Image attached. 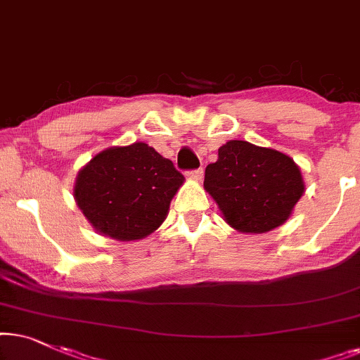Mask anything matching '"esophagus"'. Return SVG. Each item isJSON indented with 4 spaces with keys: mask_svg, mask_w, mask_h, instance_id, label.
<instances>
[{
    "mask_svg": "<svg viewBox=\"0 0 360 360\" xmlns=\"http://www.w3.org/2000/svg\"><path fill=\"white\" fill-rule=\"evenodd\" d=\"M186 174H188L191 179H195V181H200L202 179V176H204V169L202 167H199V169H193V171H188L186 172Z\"/></svg>",
    "mask_w": 360,
    "mask_h": 360,
    "instance_id": "34e87169",
    "label": "esophagus"
}]
</instances>
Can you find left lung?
Returning a JSON list of instances; mask_svg holds the SVG:
<instances>
[{
  "label": "left lung",
  "mask_w": 360,
  "mask_h": 360,
  "mask_svg": "<svg viewBox=\"0 0 360 360\" xmlns=\"http://www.w3.org/2000/svg\"><path fill=\"white\" fill-rule=\"evenodd\" d=\"M204 188L225 222L238 232L263 233L285 224L304 193L303 176L290 156L232 140L205 167Z\"/></svg>",
  "instance_id": "left-lung-1"
}]
</instances>
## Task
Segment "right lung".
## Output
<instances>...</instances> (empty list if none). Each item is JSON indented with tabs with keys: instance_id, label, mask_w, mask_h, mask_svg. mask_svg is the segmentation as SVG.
<instances>
[{
	"instance_id": "add662e5",
	"label": "right lung",
	"mask_w": 360,
	"mask_h": 360,
	"mask_svg": "<svg viewBox=\"0 0 360 360\" xmlns=\"http://www.w3.org/2000/svg\"><path fill=\"white\" fill-rule=\"evenodd\" d=\"M184 176L146 143L113 146L79 171L74 198L92 227L115 240H140L165 222Z\"/></svg>"
}]
</instances>
